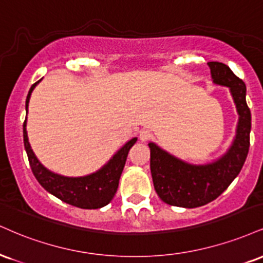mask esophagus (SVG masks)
<instances>
[{
    "label": "esophagus",
    "instance_id": "esophagus-1",
    "mask_svg": "<svg viewBox=\"0 0 263 263\" xmlns=\"http://www.w3.org/2000/svg\"><path fill=\"white\" fill-rule=\"evenodd\" d=\"M151 138H152V134L149 131H147V129H144V131H142L140 134L141 142H147L148 140H151Z\"/></svg>",
    "mask_w": 263,
    "mask_h": 263
}]
</instances>
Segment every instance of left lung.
Wrapping results in <instances>:
<instances>
[{
	"label": "left lung",
	"mask_w": 263,
	"mask_h": 263,
	"mask_svg": "<svg viewBox=\"0 0 263 263\" xmlns=\"http://www.w3.org/2000/svg\"><path fill=\"white\" fill-rule=\"evenodd\" d=\"M214 84L229 88L239 122L232 145L219 159L202 165L189 164L172 156L153 142L151 148V173L160 200L183 208L201 207L216 200L239 175L250 147L251 112L246 104V85L222 62H208Z\"/></svg>",
	"instance_id": "8db88e82"
}]
</instances>
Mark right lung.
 Wrapping results in <instances>:
<instances>
[{"instance_id":"1","label":"right lung","mask_w":263,"mask_h":263,"mask_svg":"<svg viewBox=\"0 0 263 263\" xmlns=\"http://www.w3.org/2000/svg\"><path fill=\"white\" fill-rule=\"evenodd\" d=\"M41 81V80H40ZM34 83L30 87L25 100V110L28 112V104L31 96V91L36 87ZM27 119L23 123V138L24 148L27 151L28 159L37 181L47 192L66 202V203L74 205V207L83 208V210H97L101 208L112 200L119 187V180L121 176L123 166H125L127 154L131 147L136 143L137 138H132L123 147L114 154L111 159L107 162L98 172L81 178H68L55 174L46 169L41 164L31 149L27 135Z\"/></svg>"}]
</instances>
